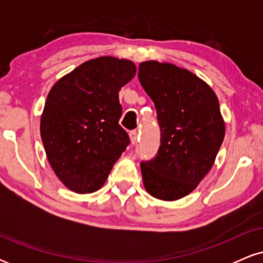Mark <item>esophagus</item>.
<instances>
[{
  "instance_id": "esophagus-1",
  "label": "esophagus",
  "mask_w": 263,
  "mask_h": 263,
  "mask_svg": "<svg viewBox=\"0 0 263 263\" xmlns=\"http://www.w3.org/2000/svg\"><path fill=\"white\" fill-rule=\"evenodd\" d=\"M129 140H131V143L132 144L137 143V140H138L137 131H131V132H129Z\"/></svg>"
}]
</instances>
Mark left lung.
<instances>
[{"mask_svg":"<svg viewBox=\"0 0 263 263\" xmlns=\"http://www.w3.org/2000/svg\"><path fill=\"white\" fill-rule=\"evenodd\" d=\"M138 79L161 126L156 158L141 163L144 189L159 200H178L209 173L224 141L218 96L203 79L172 63L142 62Z\"/></svg>","mask_w":263,"mask_h":263,"instance_id":"obj_1","label":"left lung"}]
</instances>
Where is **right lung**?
<instances>
[{
  "instance_id": "1",
  "label": "right lung",
  "mask_w": 263,
  "mask_h": 263,
  "mask_svg": "<svg viewBox=\"0 0 263 263\" xmlns=\"http://www.w3.org/2000/svg\"><path fill=\"white\" fill-rule=\"evenodd\" d=\"M135 63L99 57L52 86L41 116V137L50 167L68 189L93 193L106 182L128 146L119 125V91L136 75Z\"/></svg>"
}]
</instances>
